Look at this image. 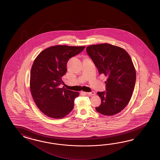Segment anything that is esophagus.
I'll return each instance as SVG.
<instances>
[{
    "instance_id": "obj_1",
    "label": "esophagus",
    "mask_w": 160,
    "mask_h": 160,
    "mask_svg": "<svg viewBox=\"0 0 160 160\" xmlns=\"http://www.w3.org/2000/svg\"><path fill=\"white\" fill-rule=\"evenodd\" d=\"M88 94L90 95H95V92H86Z\"/></svg>"
}]
</instances>
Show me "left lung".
<instances>
[{"instance_id":"left-lung-1","label":"left lung","mask_w":160,"mask_h":160,"mask_svg":"<svg viewBox=\"0 0 160 160\" xmlns=\"http://www.w3.org/2000/svg\"><path fill=\"white\" fill-rule=\"evenodd\" d=\"M86 51L99 74L108 77L106 92H97L101 104L95 109L103 115H115L126 107L134 91L136 72L132 60L124 49L108 43L89 46Z\"/></svg>"}]
</instances>
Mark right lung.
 I'll return each instance as SVG.
<instances>
[{
  "label": "right lung",
  "mask_w": 160,
  "mask_h": 160,
  "mask_svg": "<svg viewBox=\"0 0 160 160\" xmlns=\"http://www.w3.org/2000/svg\"><path fill=\"white\" fill-rule=\"evenodd\" d=\"M85 46L58 45L42 51L35 58L30 73L31 95L38 108L52 118H62L74 108L78 92L67 90L60 85L67 72L70 58L78 54Z\"/></svg>",
  "instance_id": "1"
}]
</instances>
